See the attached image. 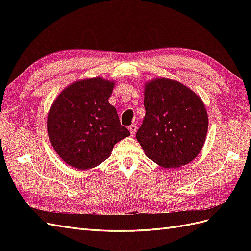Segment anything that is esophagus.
<instances>
[{"label":"esophagus","instance_id":"34e87169","mask_svg":"<svg viewBox=\"0 0 251 251\" xmlns=\"http://www.w3.org/2000/svg\"><path fill=\"white\" fill-rule=\"evenodd\" d=\"M128 131H130V133H131L132 136H134L135 133H136V131H137V126H136V125L130 126H128Z\"/></svg>","mask_w":251,"mask_h":251}]
</instances>
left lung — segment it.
Instances as JSON below:
<instances>
[{
  "instance_id": "obj_1",
  "label": "left lung",
  "mask_w": 251,
  "mask_h": 251,
  "mask_svg": "<svg viewBox=\"0 0 251 251\" xmlns=\"http://www.w3.org/2000/svg\"><path fill=\"white\" fill-rule=\"evenodd\" d=\"M143 100L146 116L136 138L147 157L165 169L193 161L208 130L201 97L183 83L160 77L144 83Z\"/></svg>"
}]
</instances>
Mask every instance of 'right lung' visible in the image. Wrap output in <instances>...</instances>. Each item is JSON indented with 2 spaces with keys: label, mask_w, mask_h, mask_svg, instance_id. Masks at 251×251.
Returning <instances> with one entry per match:
<instances>
[{
  "label": "right lung",
  "mask_w": 251,
  "mask_h": 251,
  "mask_svg": "<svg viewBox=\"0 0 251 251\" xmlns=\"http://www.w3.org/2000/svg\"><path fill=\"white\" fill-rule=\"evenodd\" d=\"M115 80L100 76L66 87L47 116L49 140L57 155L77 170H89L111 155L114 144L130 136L109 102Z\"/></svg>",
  "instance_id": "right-lung-1"
}]
</instances>
